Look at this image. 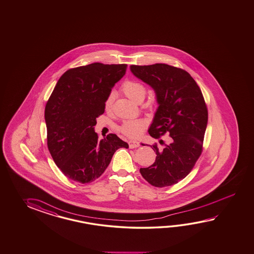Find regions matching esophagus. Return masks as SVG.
I'll use <instances>...</instances> for the list:
<instances>
[{
	"label": "esophagus",
	"mask_w": 254,
	"mask_h": 254,
	"mask_svg": "<svg viewBox=\"0 0 254 254\" xmlns=\"http://www.w3.org/2000/svg\"><path fill=\"white\" fill-rule=\"evenodd\" d=\"M129 147L130 149H134V148H138L139 147V143L136 140H129Z\"/></svg>",
	"instance_id": "obj_1"
}]
</instances>
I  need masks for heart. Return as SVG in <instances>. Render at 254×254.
Here are the masks:
<instances>
[{"instance_id":"obj_1","label":"heart","mask_w":254,"mask_h":254,"mask_svg":"<svg viewBox=\"0 0 254 254\" xmlns=\"http://www.w3.org/2000/svg\"><path fill=\"white\" fill-rule=\"evenodd\" d=\"M122 90L129 99L134 101L136 103L141 102L144 98L146 94L145 85L139 81L135 80H127L122 85ZM115 100V94L110 93L105 102V108L106 111H110L113 107ZM146 127V122L144 120H128L125 121L121 126V131L129 138H137L142 133Z\"/></svg>"}]
</instances>
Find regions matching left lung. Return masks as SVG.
<instances>
[{"mask_svg": "<svg viewBox=\"0 0 254 254\" xmlns=\"http://www.w3.org/2000/svg\"><path fill=\"white\" fill-rule=\"evenodd\" d=\"M133 75L154 90L158 109L149 133H168L169 145L156 152L154 163L139 169L149 184L164 188L185 179L202 153L208 113L198 85L187 71L167 64L129 66ZM163 141L162 139H160Z\"/></svg>", "mask_w": 254, "mask_h": 254, "instance_id": "obj_1", "label": "left lung"}]
</instances>
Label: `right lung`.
<instances>
[{
  "instance_id": "obj_1",
  "label": "right lung",
  "mask_w": 254,
  "mask_h": 254,
  "mask_svg": "<svg viewBox=\"0 0 254 254\" xmlns=\"http://www.w3.org/2000/svg\"><path fill=\"white\" fill-rule=\"evenodd\" d=\"M126 67L93 63L67 70L58 81L45 107L47 139L56 165L68 179L82 184L94 181L117 149L129 148L116 134L99 140L94 127Z\"/></svg>"
}]
</instances>
